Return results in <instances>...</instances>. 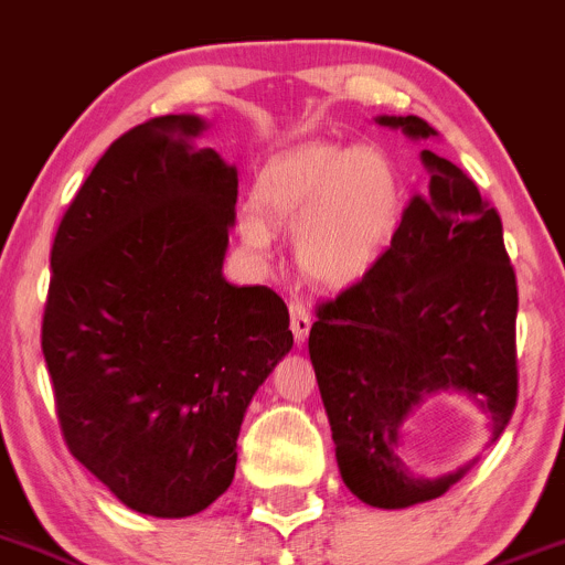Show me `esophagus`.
<instances>
[{"label": "esophagus", "mask_w": 565, "mask_h": 565, "mask_svg": "<svg viewBox=\"0 0 565 565\" xmlns=\"http://www.w3.org/2000/svg\"><path fill=\"white\" fill-rule=\"evenodd\" d=\"M310 324H313V319H310V313L305 310L302 302H291V330H294V338H297V347H302L305 338H308L310 332Z\"/></svg>", "instance_id": "34e87169"}]
</instances>
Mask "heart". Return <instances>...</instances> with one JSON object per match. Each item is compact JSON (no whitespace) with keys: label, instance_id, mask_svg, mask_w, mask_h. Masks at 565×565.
<instances>
[{"label":"heart","instance_id":"obj_1","mask_svg":"<svg viewBox=\"0 0 565 565\" xmlns=\"http://www.w3.org/2000/svg\"><path fill=\"white\" fill-rule=\"evenodd\" d=\"M244 216V241L266 249V224L299 227L297 257L310 277L347 286L360 279L394 241L402 222V185L374 149L310 143L260 169Z\"/></svg>","mask_w":565,"mask_h":565}]
</instances>
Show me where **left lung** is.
<instances>
[{"instance_id":"1","label":"left lung","mask_w":565,"mask_h":565,"mask_svg":"<svg viewBox=\"0 0 565 565\" xmlns=\"http://www.w3.org/2000/svg\"><path fill=\"white\" fill-rule=\"evenodd\" d=\"M411 138L418 116H383ZM429 185L411 196L385 255L316 305L310 360L343 482L372 508H411L447 493L463 471L413 477L396 455L407 413L435 391H466L502 435L519 396V288L502 218L475 182L424 149Z\"/></svg>"}]
</instances>
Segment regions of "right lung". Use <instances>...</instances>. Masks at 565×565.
Here are the masks:
<instances>
[{"label":"right lung","mask_w":565,"mask_h":565,"mask_svg":"<svg viewBox=\"0 0 565 565\" xmlns=\"http://www.w3.org/2000/svg\"><path fill=\"white\" fill-rule=\"evenodd\" d=\"M196 116L107 147L52 244L41 349L68 452L127 508L205 510L235 477L246 405L294 347L286 302L222 274L238 171Z\"/></svg>","instance_id":"add662e5"}]
</instances>
